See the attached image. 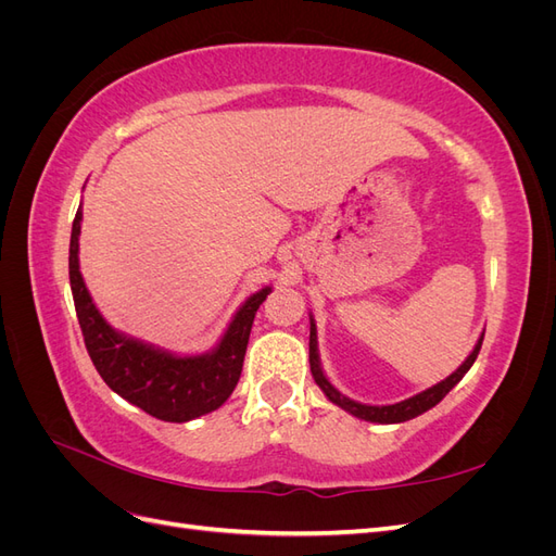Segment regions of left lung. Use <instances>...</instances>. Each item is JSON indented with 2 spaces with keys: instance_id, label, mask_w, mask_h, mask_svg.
<instances>
[{
  "instance_id": "obj_1",
  "label": "left lung",
  "mask_w": 556,
  "mask_h": 556,
  "mask_svg": "<svg viewBox=\"0 0 556 556\" xmlns=\"http://www.w3.org/2000/svg\"><path fill=\"white\" fill-rule=\"evenodd\" d=\"M482 339H484V333L480 336V341L476 343L473 352H470V355L466 357V362L457 368V371H454L452 376H447L445 380H441L439 384L429 387V390H425L422 394H415V396H410V399H406V401L392 403V406H366V403H357V401H352V399L343 396L339 390H333L331 382L325 378L323 368H319L317 333H315V323H313V317H311V343H308V348H311V374H313L315 382L319 384V390H323V392L327 394V399H329L331 403H336V406H341L343 410H348L350 415H355V417H359V419H366V422L396 425V422H406V419H413V417H417V415L427 413L429 408H433L435 403H439V401L452 390V387L457 384V382L466 376L468 368L473 366V362L478 359V352H480V348H482Z\"/></svg>"
}]
</instances>
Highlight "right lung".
<instances>
[{"instance_id": "right-lung-1", "label": "right lung", "mask_w": 556, "mask_h": 556, "mask_svg": "<svg viewBox=\"0 0 556 556\" xmlns=\"http://www.w3.org/2000/svg\"><path fill=\"white\" fill-rule=\"evenodd\" d=\"M80 220L78 208L70 243V280L83 341L99 376L115 394L164 422H190L220 408L241 378L252 319L271 288L245 301L215 350L197 357H176L115 331L97 311L78 268Z\"/></svg>"}]
</instances>
